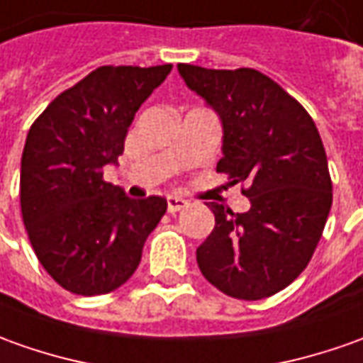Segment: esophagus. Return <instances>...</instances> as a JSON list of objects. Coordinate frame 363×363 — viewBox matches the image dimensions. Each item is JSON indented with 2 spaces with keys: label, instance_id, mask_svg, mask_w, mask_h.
Wrapping results in <instances>:
<instances>
[{
  "label": "esophagus",
  "instance_id": "34e87169",
  "mask_svg": "<svg viewBox=\"0 0 363 363\" xmlns=\"http://www.w3.org/2000/svg\"><path fill=\"white\" fill-rule=\"evenodd\" d=\"M189 206V201H184L181 196H169L167 199V208H169V213H179L182 208H186Z\"/></svg>",
  "mask_w": 363,
  "mask_h": 363
}]
</instances>
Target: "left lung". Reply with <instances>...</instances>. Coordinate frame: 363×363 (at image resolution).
Segmentation results:
<instances>
[{
    "instance_id": "left-lung-1",
    "label": "left lung",
    "mask_w": 363,
    "mask_h": 363,
    "mask_svg": "<svg viewBox=\"0 0 363 363\" xmlns=\"http://www.w3.org/2000/svg\"><path fill=\"white\" fill-rule=\"evenodd\" d=\"M186 87L216 113L223 159L216 171L246 182V213L208 202L213 233L196 248L202 276L226 296L262 300L304 270L332 208V181L312 117L256 69L179 63Z\"/></svg>"
}]
</instances>
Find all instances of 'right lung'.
Returning <instances> with one entry per match:
<instances>
[{
  "mask_svg": "<svg viewBox=\"0 0 363 363\" xmlns=\"http://www.w3.org/2000/svg\"><path fill=\"white\" fill-rule=\"evenodd\" d=\"M171 69H95L53 99L27 133L23 224L41 266L73 294H109L125 284L167 213L162 196L129 199L103 181V169L117 164L135 113Z\"/></svg>",
  "mask_w": 363,
  "mask_h": 363,
  "instance_id": "right-lung-1",
  "label": "right lung"
}]
</instances>
